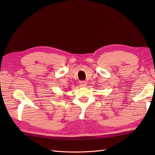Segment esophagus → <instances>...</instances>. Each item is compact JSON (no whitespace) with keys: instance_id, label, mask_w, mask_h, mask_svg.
Instances as JSON below:
<instances>
[{"instance_id":"34e87169","label":"esophagus","mask_w":155,"mask_h":155,"mask_svg":"<svg viewBox=\"0 0 155 155\" xmlns=\"http://www.w3.org/2000/svg\"><path fill=\"white\" fill-rule=\"evenodd\" d=\"M79 84L81 87H85L87 85V82L86 81H80Z\"/></svg>"}]
</instances>
